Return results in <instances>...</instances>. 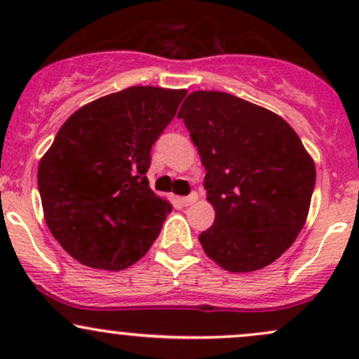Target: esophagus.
Masks as SVG:
<instances>
[{
	"label": "esophagus",
	"instance_id": "1",
	"mask_svg": "<svg viewBox=\"0 0 359 359\" xmlns=\"http://www.w3.org/2000/svg\"><path fill=\"white\" fill-rule=\"evenodd\" d=\"M180 204L182 205H191V204H194L197 201V194L194 192V194H191V196H187V197H180Z\"/></svg>",
	"mask_w": 359,
	"mask_h": 359
}]
</instances>
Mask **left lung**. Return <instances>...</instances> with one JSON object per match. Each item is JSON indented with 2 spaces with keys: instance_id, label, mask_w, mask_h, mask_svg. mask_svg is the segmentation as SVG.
<instances>
[{
  "instance_id": "1",
  "label": "left lung",
  "mask_w": 359,
  "mask_h": 359,
  "mask_svg": "<svg viewBox=\"0 0 359 359\" xmlns=\"http://www.w3.org/2000/svg\"><path fill=\"white\" fill-rule=\"evenodd\" d=\"M177 118L205 168L212 226L199 234L221 269L248 273L273 263L307 221L316 163L282 116L221 90H194Z\"/></svg>"
}]
</instances>
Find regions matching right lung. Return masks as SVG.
Here are the masks:
<instances>
[{"label": "right lung", "mask_w": 359, "mask_h": 359, "mask_svg": "<svg viewBox=\"0 0 359 359\" xmlns=\"http://www.w3.org/2000/svg\"><path fill=\"white\" fill-rule=\"evenodd\" d=\"M185 94L133 86L90 101L40 158L45 222L82 265L125 270L156 240L172 204L148 185L150 150Z\"/></svg>", "instance_id": "1"}]
</instances>
